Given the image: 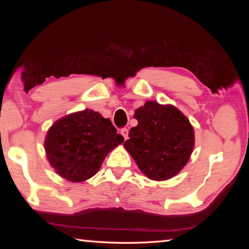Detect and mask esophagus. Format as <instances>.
<instances>
[{
	"label": "esophagus",
	"mask_w": 249,
	"mask_h": 249,
	"mask_svg": "<svg viewBox=\"0 0 249 249\" xmlns=\"http://www.w3.org/2000/svg\"><path fill=\"white\" fill-rule=\"evenodd\" d=\"M121 134L123 135L124 140H127V138H128V129L127 128H126V127L121 128Z\"/></svg>",
	"instance_id": "obj_1"
}]
</instances>
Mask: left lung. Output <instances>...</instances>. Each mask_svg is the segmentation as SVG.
<instances>
[{
	"label": "left lung",
	"mask_w": 249,
	"mask_h": 249,
	"mask_svg": "<svg viewBox=\"0 0 249 249\" xmlns=\"http://www.w3.org/2000/svg\"><path fill=\"white\" fill-rule=\"evenodd\" d=\"M138 125L132 127L124 147L151 180H167L182 169L195 146L193 127L172 105L146 102L135 111Z\"/></svg>",
	"instance_id": "left-lung-1"
}]
</instances>
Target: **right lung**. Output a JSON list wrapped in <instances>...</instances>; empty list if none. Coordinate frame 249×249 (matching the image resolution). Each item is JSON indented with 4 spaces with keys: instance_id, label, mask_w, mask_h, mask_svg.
Instances as JSON below:
<instances>
[{
    "instance_id": "add662e5",
    "label": "right lung",
    "mask_w": 249,
    "mask_h": 249,
    "mask_svg": "<svg viewBox=\"0 0 249 249\" xmlns=\"http://www.w3.org/2000/svg\"><path fill=\"white\" fill-rule=\"evenodd\" d=\"M108 119L84 109L57 121L46 136L45 149L59 176L72 182L91 178L107 153L124 142Z\"/></svg>"
}]
</instances>
